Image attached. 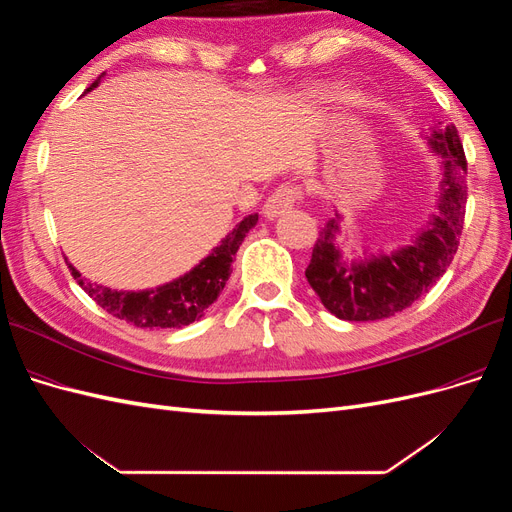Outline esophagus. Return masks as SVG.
<instances>
[{
  "label": "esophagus",
  "mask_w": 512,
  "mask_h": 512,
  "mask_svg": "<svg viewBox=\"0 0 512 512\" xmlns=\"http://www.w3.org/2000/svg\"><path fill=\"white\" fill-rule=\"evenodd\" d=\"M299 200H301V188H297V185L292 183H284L267 198L265 207H262V213H265L267 220H273L277 215L290 211L294 203H299Z\"/></svg>",
  "instance_id": "obj_1"
}]
</instances>
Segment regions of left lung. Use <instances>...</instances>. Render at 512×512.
Listing matches in <instances>:
<instances>
[{
	"mask_svg": "<svg viewBox=\"0 0 512 512\" xmlns=\"http://www.w3.org/2000/svg\"><path fill=\"white\" fill-rule=\"evenodd\" d=\"M425 138L442 158L438 213L410 245L346 262L335 243L342 213L335 211L320 230L305 277L333 316L352 322L391 318L421 299L451 267L466 218L468 162L453 123L438 121Z\"/></svg>",
	"mask_w": 512,
	"mask_h": 512,
	"instance_id": "1",
	"label": "left lung"
}]
</instances>
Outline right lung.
Instances as JSON below:
<instances>
[{"label": "right lung", "instance_id": "obj_1", "mask_svg": "<svg viewBox=\"0 0 512 512\" xmlns=\"http://www.w3.org/2000/svg\"><path fill=\"white\" fill-rule=\"evenodd\" d=\"M100 79L102 76H98L87 87V91L98 87ZM256 222L258 213L247 215L192 271L151 290H113L87 282L70 262L68 267L79 286L111 316L126 320L141 329H181L203 318L205 309L213 301H218L232 271V258H235L239 245L243 243L247 232L256 226Z\"/></svg>", "mask_w": 512, "mask_h": 512}]
</instances>
